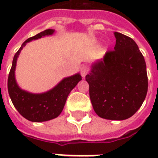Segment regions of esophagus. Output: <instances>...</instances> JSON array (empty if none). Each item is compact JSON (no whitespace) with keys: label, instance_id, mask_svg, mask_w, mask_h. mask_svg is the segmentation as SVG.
<instances>
[{"label":"esophagus","instance_id":"obj_1","mask_svg":"<svg viewBox=\"0 0 158 158\" xmlns=\"http://www.w3.org/2000/svg\"><path fill=\"white\" fill-rule=\"evenodd\" d=\"M88 73H89V69H88V67L87 66H82L81 68H80V74H81L82 77L83 78H85V76H86L87 74H88Z\"/></svg>","mask_w":158,"mask_h":158}]
</instances>
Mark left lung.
Segmentation results:
<instances>
[{"label":"left lung","mask_w":158,"mask_h":158,"mask_svg":"<svg viewBox=\"0 0 158 158\" xmlns=\"http://www.w3.org/2000/svg\"><path fill=\"white\" fill-rule=\"evenodd\" d=\"M114 51L92 64L86 75L94 111L106 120L131 117L142 106L148 92L144 57L130 37L115 32Z\"/></svg>","instance_id":"obj_1"}]
</instances>
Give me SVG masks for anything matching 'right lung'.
Instances as JSON below:
<instances>
[{
	"mask_svg": "<svg viewBox=\"0 0 158 158\" xmlns=\"http://www.w3.org/2000/svg\"><path fill=\"white\" fill-rule=\"evenodd\" d=\"M54 33V29H46L37 35L28 38L15 55L9 74L8 92L12 103L22 116L33 122H43L56 118L61 113L69 93L82 79L79 73L66 77L53 89L43 94H32L19 87L15 71L21 50L25 47L27 43L45 36L52 35Z\"/></svg>",
	"mask_w": 158,
	"mask_h": 158,
	"instance_id": "add662e5",
	"label": "right lung"
}]
</instances>
